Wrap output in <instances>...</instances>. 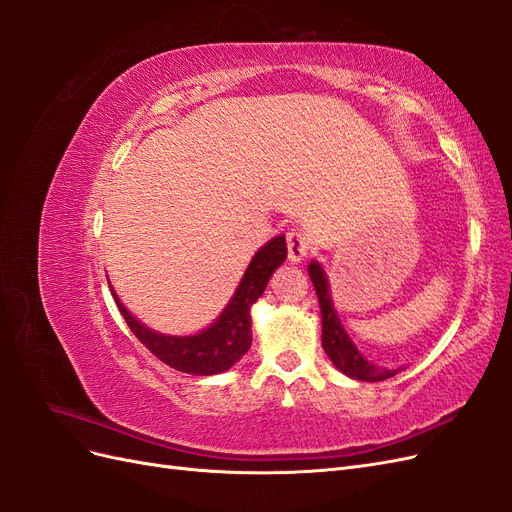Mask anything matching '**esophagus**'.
Returning <instances> with one entry per match:
<instances>
[{
  "instance_id": "esophagus-1",
  "label": "esophagus",
  "mask_w": 512,
  "mask_h": 512,
  "mask_svg": "<svg viewBox=\"0 0 512 512\" xmlns=\"http://www.w3.org/2000/svg\"><path fill=\"white\" fill-rule=\"evenodd\" d=\"M286 245H288V258L292 262H301L309 252V239H307L305 232H299V230L288 232Z\"/></svg>"
}]
</instances>
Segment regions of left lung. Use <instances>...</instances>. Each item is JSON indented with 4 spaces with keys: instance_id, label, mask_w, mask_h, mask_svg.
<instances>
[{
    "instance_id": "8db88e82",
    "label": "left lung",
    "mask_w": 512,
    "mask_h": 512,
    "mask_svg": "<svg viewBox=\"0 0 512 512\" xmlns=\"http://www.w3.org/2000/svg\"><path fill=\"white\" fill-rule=\"evenodd\" d=\"M309 277H312V284L318 294L320 312H322V348L327 352L333 365L354 380H365V382H380L397 374V369H384L374 363H369L361 350L352 344L350 335L346 333L344 324L339 322V316L333 307L331 299V288L327 273L320 267V262L312 260L307 267Z\"/></svg>"
}]
</instances>
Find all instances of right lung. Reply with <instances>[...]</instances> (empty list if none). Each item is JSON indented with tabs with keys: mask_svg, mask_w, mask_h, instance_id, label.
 <instances>
[{
	"mask_svg": "<svg viewBox=\"0 0 512 512\" xmlns=\"http://www.w3.org/2000/svg\"><path fill=\"white\" fill-rule=\"evenodd\" d=\"M286 237L277 235L254 254L250 267L245 269L241 282L224 307V312L207 329L194 335H164L151 331L141 320H136L111 286L113 299L121 316L126 318L130 331L141 339V344L183 374L213 376L230 369L252 346V316L250 309L265 292L273 271L286 260Z\"/></svg>",
	"mask_w": 512,
	"mask_h": 512,
	"instance_id": "obj_1",
	"label": "right lung"
}]
</instances>
